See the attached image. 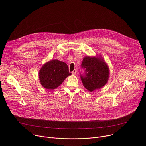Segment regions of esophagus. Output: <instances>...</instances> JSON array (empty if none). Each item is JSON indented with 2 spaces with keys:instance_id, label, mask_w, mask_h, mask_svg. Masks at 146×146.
Instances as JSON below:
<instances>
[{
  "instance_id": "1",
  "label": "esophagus",
  "mask_w": 146,
  "mask_h": 146,
  "mask_svg": "<svg viewBox=\"0 0 146 146\" xmlns=\"http://www.w3.org/2000/svg\"><path fill=\"white\" fill-rule=\"evenodd\" d=\"M76 73H77V70H76V69H74L73 72H72V74H73V75H75L76 74Z\"/></svg>"
}]
</instances>
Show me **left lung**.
Here are the masks:
<instances>
[{
	"instance_id": "left-lung-1",
	"label": "left lung",
	"mask_w": 146,
	"mask_h": 146,
	"mask_svg": "<svg viewBox=\"0 0 146 146\" xmlns=\"http://www.w3.org/2000/svg\"><path fill=\"white\" fill-rule=\"evenodd\" d=\"M85 69L84 74H81V79L84 87L93 92L102 88L109 77V69L101 57H85L81 64Z\"/></svg>"
}]
</instances>
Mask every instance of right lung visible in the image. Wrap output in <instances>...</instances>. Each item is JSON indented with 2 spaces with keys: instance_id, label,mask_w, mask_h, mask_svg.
Returning <instances> with one entry per match:
<instances>
[{
  "instance_id": "right-lung-1",
  "label": "right lung",
  "mask_w": 146,
  "mask_h": 146,
  "mask_svg": "<svg viewBox=\"0 0 146 146\" xmlns=\"http://www.w3.org/2000/svg\"><path fill=\"white\" fill-rule=\"evenodd\" d=\"M72 73L69 72L66 63L53 60L45 63L39 71V80L41 85L46 89H54Z\"/></svg>"
}]
</instances>
